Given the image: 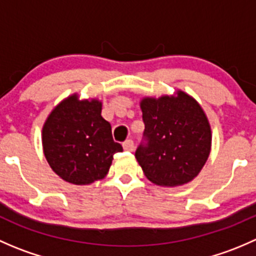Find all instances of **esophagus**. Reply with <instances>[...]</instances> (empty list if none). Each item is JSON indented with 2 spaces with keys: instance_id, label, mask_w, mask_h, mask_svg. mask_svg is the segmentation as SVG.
Listing matches in <instances>:
<instances>
[{
  "instance_id": "esophagus-1",
  "label": "esophagus",
  "mask_w": 256,
  "mask_h": 256,
  "mask_svg": "<svg viewBox=\"0 0 256 256\" xmlns=\"http://www.w3.org/2000/svg\"><path fill=\"white\" fill-rule=\"evenodd\" d=\"M122 147H124V150H125V151H134V147H135V144H134V141L132 140H130V138H128V140H126L125 142L122 144Z\"/></svg>"
}]
</instances>
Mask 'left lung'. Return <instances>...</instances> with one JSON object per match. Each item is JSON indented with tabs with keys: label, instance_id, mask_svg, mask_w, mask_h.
<instances>
[{
	"label": "left lung",
	"instance_id": "1",
	"mask_svg": "<svg viewBox=\"0 0 256 256\" xmlns=\"http://www.w3.org/2000/svg\"><path fill=\"white\" fill-rule=\"evenodd\" d=\"M144 138L135 157L152 183L176 187L200 174L210 152L212 134L202 108L190 95L144 98Z\"/></svg>",
	"mask_w": 256,
	"mask_h": 256
}]
</instances>
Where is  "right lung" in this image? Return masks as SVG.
I'll return each instance as SVG.
<instances>
[{
  "label": "right lung",
  "mask_w": 256,
  "mask_h": 256,
  "mask_svg": "<svg viewBox=\"0 0 256 256\" xmlns=\"http://www.w3.org/2000/svg\"><path fill=\"white\" fill-rule=\"evenodd\" d=\"M49 166L64 180L90 184L106 176L116 152L112 125L102 116V102L66 98L48 116L42 132Z\"/></svg>",
  "instance_id": "obj_1"
}]
</instances>
